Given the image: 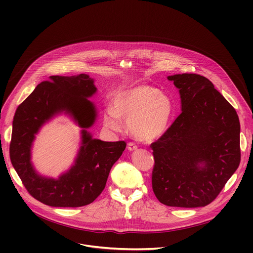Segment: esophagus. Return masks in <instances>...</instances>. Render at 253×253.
Segmentation results:
<instances>
[{"instance_id":"obj_1","label":"esophagus","mask_w":253,"mask_h":253,"mask_svg":"<svg viewBox=\"0 0 253 253\" xmlns=\"http://www.w3.org/2000/svg\"><path fill=\"white\" fill-rule=\"evenodd\" d=\"M127 148H128V150L129 151H135V150H137V145L135 143H133V142H130V143H128V145H127Z\"/></svg>"}]
</instances>
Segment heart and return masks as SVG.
I'll list each match as a JSON object with an SVG mask.
<instances>
[{
	"label": "heart",
	"instance_id": "1",
	"mask_svg": "<svg viewBox=\"0 0 253 253\" xmlns=\"http://www.w3.org/2000/svg\"><path fill=\"white\" fill-rule=\"evenodd\" d=\"M173 110V102L167 94L148 85H139L115 94L112 109L105 111L104 124L119 132L123 129L120 118L124 119L135 138L148 142L166 132Z\"/></svg>",
	"mask_w": 253,
	"mask_h": 253
}]
</instances>
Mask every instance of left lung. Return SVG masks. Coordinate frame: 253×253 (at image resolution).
<instances>
[{
	"label": "left lung",
	"mask_w": 253,
	"mask_h": 253,
	"mask_svg": "<svg viewBox=\"0 0 253 253\" xmlns=\"http://www.w3.org/2000/svg\"><path fill=\"white\" fill-rule=\"evenodd\" d=\"M167 79L179 90L181 113L151 144L153 192L167 206L202 207L239 166V119L207 78L185 73Z\"/></svg>",
	"instance_id": "8db88e82"
}]
</instances>
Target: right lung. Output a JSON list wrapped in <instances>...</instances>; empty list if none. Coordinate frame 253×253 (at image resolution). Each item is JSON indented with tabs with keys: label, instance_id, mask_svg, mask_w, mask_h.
Instances as JSON below:
<instances>
[{
	"label": "right lung",
	"instance_id": "right-lung-1",
	"mask_svg": "<svg viewBox=\"0 0 253 253\" xmlns=\"http://www.w3.org/2000/svg\"><path fill=\"white\" fill-rule=\"evenodd\" d=\"M87 74L50 76L18 107L14 116L10 157L28 192L53 207H80L92 203L104 190L114 163L126 148L124 141L106 142L88 131L97 120L89 100L97 88ZM65 114L82 128V143L72 166L58 178L41 175L31 163L32 142L51 119Z\"/></svg>",
	"mask_w": 253,
	"mask_h": 253
}]
</instances>
